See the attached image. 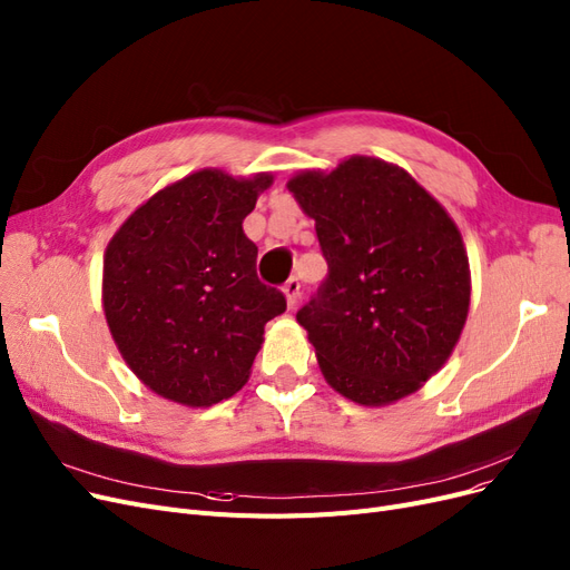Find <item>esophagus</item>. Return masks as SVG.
I'll return each instance as SVG.
<instances>
[{
    "mask_svg": "<svg viewBox=\"0 0 570 570\" xmlns=\"http://www.w3.org/2000/svg\"><path fill=\"white\" fill-rule=\"evenodd\" d=\"M284 296H286V303L288 307L293 309L298 303V296H301V282L296 277H291L286 284H284Z\"/></svg>",
    "mask_w": 570,
    "mask_h": 570,
    "instance_id": "34e87169",
    "label": "esophagus"
}]
</instances>
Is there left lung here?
<instances>
[{
  "label": "left lung",
  "mask_w": 570,
  "mask_h": 570,
  "mask_svg": "<svg viewBox=\"0 0 570 570\" xmlns=\"http://www.w3.org/2000/svg\"><path fill=\"white\" fill-rule=\"evenodd\" d=\"M328 263L296 314L326 383L364 406L409 396L446 364L470 312V263L446 208L404 168L350 157L286 185Z\"/></svg>",
  "instance_id": "obj_1"
}]
</instances>
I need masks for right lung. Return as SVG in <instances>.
<instances>
[{
  "instance_id": "obj_1",
  "label": "right lung",
  "mask_w": 570,
  "mask_h": 570,
  "mask_svg": "<svg viewBox=\"0 0 570 570\" xmlns=\"http://www.w3.org/2000/svg\"><path fill=\"white\" fill-rule=\"evenodd\" d=\"M269 174L204 168L126 218L102 261V307L124 362L155 394L210 406L244 387L284 293L256 274L244 235Z\"/></svg>"
}]
</instances>
